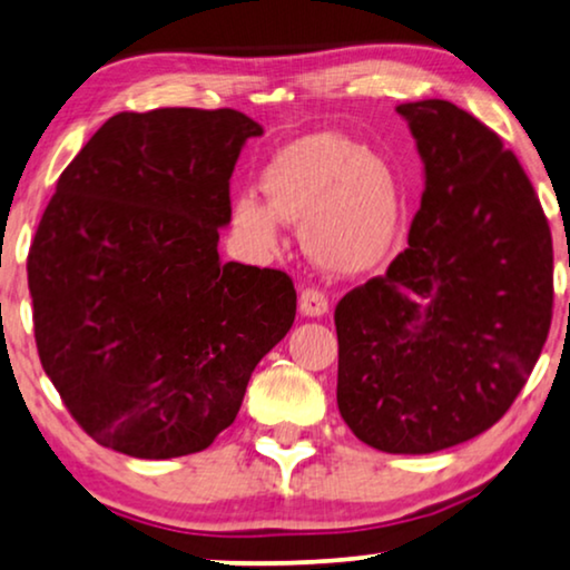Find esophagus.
<instances>
[{
	"instance_id": "esophagus-1",
	"label": "esophagus",
	"mask_w": 570,
	"mask_h": 570,
	"mask_svg": "<svg viewBox=\"0 0 570 570\" xmlns=\"http://www.w3.org/2000/svg\"><path fill=\"white\" fill-rule=\"evenodd\" d=\"M327 296L320 288H304L299 294V312L304 317H322V314H327Z\"/></svg>"
}]
</instances>
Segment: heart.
Masks as SVG:
<instances>
[{"label": "heart", "mask_w": 570, "mask_h": 570, "mask_svg": "<svg viewBox=\"0 0 570 570\" xmlns=\"http://www.w3.org/2000/svg\"><path fill=\"white\" fill-rule=\"evenodd\" d=\"M266 204L235 199L233 219L253 248L271 253L284 223L299 225L304 250L337 274H358L386 256L399 227V186L384 160L337 132L302 135L261 174Z\"/></svg>", "instance_id": "1"}]
</instances>
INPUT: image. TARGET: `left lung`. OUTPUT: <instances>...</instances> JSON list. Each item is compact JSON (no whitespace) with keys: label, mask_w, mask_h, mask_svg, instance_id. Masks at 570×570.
Returning <instances> with one entry per match:
<instances>
[{"label":"left lung","mask_w":570,"mask_h":570,"mask_svg":"<svg viewBox=\"0 0 570 570\" xmlns=\"http://www.w3.org/2000/svg\"><path fill=\"white\" fill-rule=\"evenodd\" d=\"M424 164L410 248L335 307L337 410L363 443L424 455L504 417L553 317V240L502 138L445 99L399 105Z\"/></svg>","instance_id":"1"}]
</instances>
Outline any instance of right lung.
<instances>
[{
	"label": "right lung",
	"mask_w": 570,
	"mask_h": 570,
	"mask_svg": "<svg viewBox=\"0 0 570 570\" xmlns=\"http://www.w3.org/2000/svg\"><path fill=\"white\" fill-rule=\"evenodd\" d=\"M237 109L120 112L66 166L28 256L42 371L89 438L164 461L209 448L294 325L284 271L223 263Z\"/></svg>",
	"instance_id": "right-lung-1"
}]
</instances>
